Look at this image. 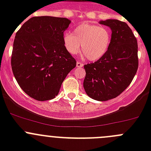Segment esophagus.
<instances>
[{"label": "esophagus", "instance_id": "esophagus-1", "mask_svg": "<svg viewBox=\"0 0 151 151\" xmlns=\"http://www.w3.org/2000/svg\"><path fill=\"white\" fill-rule=\"evenodd\" d=\"M84 66V63L82 62H79V61H78V62L76 63V66L77 67H82V66Z\"/></svg>", "mask_w": 151, "mask_h": 151}]
</instances>
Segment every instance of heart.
<instances>
[{
  "instance_id": "1",
  "label": "heart",
  "mask_w": 151,
  "mask_h": 151,
  "mask_svg": "<svg viewBox=\"0 0 151 151\" xmlns=\"http://www.w3.org/2000/svg\"><path fill=\"white\" fill-rule=\"evenodd\" d=\"M63 45L70 54H77L81 50L91 61L101 59L107 52L110 45V34L107 29L91 24H80L73 32H65Z\"/></svg>"
}]
</instances>
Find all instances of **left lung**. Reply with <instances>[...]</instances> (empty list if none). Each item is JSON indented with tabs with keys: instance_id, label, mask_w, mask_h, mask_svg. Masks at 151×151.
<instances>
[{
	"instance_id": "left-lung-1",
	"label": "left lung",
	"mask_w": 151,
	"mask_h": 151,
	"mask_svg": "<svg viewBox=\"0 0 151 151\" xmlns=\"http://www.w3.org/2000/svg\"><path fill=\"white\" fill-rule=\"evenodd\" d=\"M100 23L111 29L110 45L101 59L84 66L83 86L92 99L106 101L122 93L134 78L138 68V42L125 22L107 19Z\"/></svg>"
}]
</instances>
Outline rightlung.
I'll use <instances>...</instances> for the list:
<instances>
[{
    "label": "right lung",
    "mask_w": 151,
    "mask_h": 151,
    "mask_svg": "<svg viewBox=\"0 0 151 151\" xmlns=\"http://www.w3.org/2000/svg\"><path fill=\"white\" fill-rule=\"evenodd\" d=\"M70 22L66 18L35 17L16 33L12 70L22 91L36 101L54 98L68 73L76 66L63 41Z\"/></svg>",
    "instance_id": "add662e5"
}]
</instances>
